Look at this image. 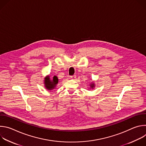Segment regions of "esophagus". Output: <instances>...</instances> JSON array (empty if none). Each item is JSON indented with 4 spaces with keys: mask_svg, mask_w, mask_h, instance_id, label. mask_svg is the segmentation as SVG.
Wrapping results in <instances>:
<instances>
[{
    "mask_svg": "<svg viewBox=\"0 0 146 146\" xmlns=\"http://www.w3.org/2000/svg\"><path fill=\"white\" fill-rule=\"evenodd\" d=\"M70 78L73 80H74L76 78V75H73V76H70Z\"/></svg>",
    "mask_w": 146,
    "mask_h": 146,
    "instance_id": "1",
    "label": "esophagus"
}]
</instances>
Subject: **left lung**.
Wrapping results in <instances>:
<instances>
[{
	"label": "left lung",
	"mask_w": 146,
	"mask_h": 146,
	"mask_svg": "<svg viewBox=\"0 0 146 146\" xmlns=\"http://www.w3.org/2000/svg\"><path fill=\"white\" fill-rule=\"evenodd\" d=\"M95 84L94 82H91V84H90V88L89 89H94L95 88Z\"/></svg>",
	"instance_id": "obj_1"
}]
</instances>
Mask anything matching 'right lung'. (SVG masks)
<instances>
[{
  "label": "right lung",
  "mask_w": 146,
  "mask_h": 146,
  "mask_svg": "<svg viewBox=\"0 0 146 146\" xmlns=\"http://www.w3.org/2000/svg\"><path fill=\"white\" fill-rule=\"evenodd\" d=\"M58 83L57 76H54L52 78H50L49 76H47L44 80V84L46 89L48 91H52L56 87Z\"/></svg>",
  "instance_id": "right-lung-1"
}]
</instances>
